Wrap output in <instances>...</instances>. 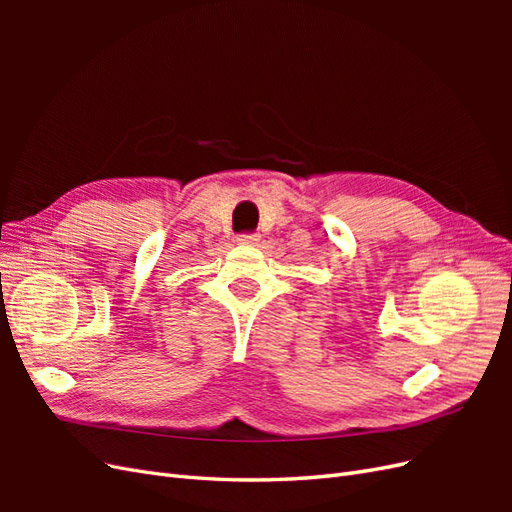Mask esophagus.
<instances>
[{
	"label": "esophagus",
	"mask_w": 512,
	"mask_h": 512,
	"mask_svg": "<svg viewBox=\"0 0 512 512\" xmlns=\"http://www.w3.org/2000/svg\"><path fill=\"white\" fill-rule=\"evenodd\" d=\"M258 239H260L258 232H241V235H237L239 243H256Z\"/></svg>",
	"instance_id": "esophagus-1"
}]
</instances>
